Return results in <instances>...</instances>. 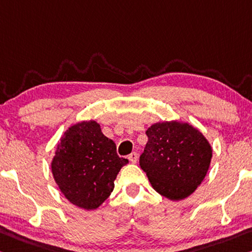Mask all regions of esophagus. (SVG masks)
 <instances>
[{
  "label": "esophagus",
  "mask_w": 252,
  "mask_h": 252,
  "mask_svg": "<svg viewBox=\"0 0 252 252\" xmlns=\"http://www.w3.org/2000/svg\"><path fill=\"white\" fill-rule=\"evenodd\" d=\"M127 159H129V160L132 162V163H135V162L138 161V154L137 153L130 154L129 156H127Z\"/></svg>",
  "instance_id": "esophagus-1"
}]
</instances>
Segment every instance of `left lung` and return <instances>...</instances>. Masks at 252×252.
I'll return each instance as SVG.
<instances>
[{
    "mask_svg": "<svg viewBox=\"0 0 252 252\" xmlns=\"http://www.w3.org/2000/svg\"><path fill=\"white\" fill-rule=\"evenodd\" d=\"M146 133L148 142L140 156V167L151 186L171 201L189 197L209 170L210 142L187 122H158Z\"/></svg>",
    "mask_w": 252,
    "mask_h": 252,
    "instance_id": "obj_1",
    "label": "left lung"
}]
</instances>
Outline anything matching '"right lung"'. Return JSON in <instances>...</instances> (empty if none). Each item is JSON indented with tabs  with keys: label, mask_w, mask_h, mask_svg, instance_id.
I'll return each instance as SVG.
<instances>
[{
	"label": "right lung",
	"mask_w": 252,
	"mask_h": 252,
	"mask_svg": "<svg viewBox=\"0 0 252 252\" xmlns=\"http://www.w3.org/2000/svg\"><path fill=\"white\" fill-rule=\"evenodd\" d=\"M127 162L119 157L117 146L102 133L98 123L91 120L65 131L51 160V173L71 204L90 211L110 196L117 175Z\"/></svg>",
	"instance_id": "right-lung-1"
}]
</instances>
